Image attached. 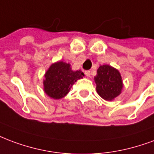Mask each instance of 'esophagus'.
Masks as SVG:
<instances>
[{
  "label": "esophagus",
  "instance_id": "34e87169",
  "mask_svg": "<svg viewBox=\"0 0 154 154\" xmlns=\"http://www.w3.org/2000/svg\"><path fill=\"white\" fill-rule=\"evenodd\" d=\"M85 74H86L87 77H90V76H91V72L88 71V70H87V71H85Z\"/></svg>",
  "mask_w": 154,
  "mask_h": 154
}]
</instances>
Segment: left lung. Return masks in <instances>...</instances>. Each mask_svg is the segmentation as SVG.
Listing matches in <instances>:
<instances>
[{
    "label": "left lung",
    "instance_id": "obj_1",
    "mask_svg": "<svg viewBox=\"0 0 154 154\" xmlns=\"http://www.w3.org/2000/svg\"><path fill=\"white\" fill-rule=\"evenodd\" d=\"M94 82L97 93L105 100H112L118 96L123 86L120 72L107 64L98 68Z\"/></svg>",
    "mask_w": 154,
    "mask_h": 154
}]
</instances>
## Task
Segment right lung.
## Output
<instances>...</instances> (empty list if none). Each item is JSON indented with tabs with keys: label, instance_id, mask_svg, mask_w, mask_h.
Returning a JSON list of instances; mask_svg holds the SVG:
<instances>
[{
	"label": "right lung",
	"instance_id": "1",
	"mask_svg": "<svg viewBox=\"0 0 154 154\" xmlns=\"http://www.w3.org/2000/svg\"><path fill=\"white\" fill-rule=\"evenodd\" d=\"M84 73L80 70L73 72L69 63L57 62L45 72L44 91L54 100L64 97L77 80L82 78Z\"/></svg>",
	"mask_w": 154,
	"mask_h": 154
}]
</instances>
